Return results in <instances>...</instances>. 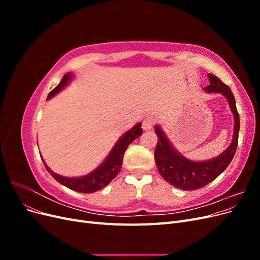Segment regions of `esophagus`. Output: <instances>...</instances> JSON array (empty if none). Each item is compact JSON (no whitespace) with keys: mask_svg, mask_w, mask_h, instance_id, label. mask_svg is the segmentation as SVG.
<instances>
[{"mask_svg":"<svg viewBox=\"0 0 260 260\" xmlns=\"http://www.w3.org/2000/svg\"><path fill=\"white\" fill-rule=\"evenodd\" d=\"M154 122H155V120H154L153 117H147L142 122V128L144 130H151L153 128Z\"/></svg>","mask_w":260,"mask_h":260,"instance_id":"34e87169","label":"esophagus"}]
</instances>
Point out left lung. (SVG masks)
<instances>
[{
  "mask_svg": "<svg viewBox=\"0 0 260 260\" xmlns=\"http://www.w3.org/2000/svg\"><path fill=\"white\" fill-rule=\"evenodd\" d=\"M210 84L205 90L210 93H220L229 102L234 116V133L232 143L225 151L216 158L207 161H192L186 159L172 147L161 129L156 125L155 132L158 141L155 148V162L160 176L168 183L184 191L198 190L214 181L222 171L229 166L233 156L237 152L240 116L235 105V99L231 89L212 74L208 75Z\"/></svg>",
  "mask_w": 260,
  "mask_h": 260,
  "instance_id": "8db88e82",
  "label": "left lung"
}]
</instances>
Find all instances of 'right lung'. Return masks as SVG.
Here are the masks:
<instances>
[{"label":"right lung","mask_w":260,"mask_h":260,"mask_svg":"<svg viewBox=\"0 0 260 260\" xmlns=\"http://www.w3.org/2000/svg\"><path fill=\"white\" fill-rule=\"evenodd\" d=\"M72 78H73L72 73H68L62 77L59 84L50 92L48 100L54 96L55 94L58 93L61 89H64L65 85H67V83L72 80ZM141 125L142 124L139 122L135 125V127L125 132L124 135L118 140V142L112 149V152L109 153L107 158L102 162L95 170L84 177H81V178L62 177L60 175H57L55 174V172H53L45 164L44 166L46 170L50 172V175L56 180L57 182L67 186L68 188H70V190H74L80 193L96 192L101 190V188L106 186L118 174H119L122 166V158H123V154L125 152V149H127V147L133 142V141L143 133V130L141 128Z\"/></svg>","instance_id":"right-lung-1"}]
</instances>
